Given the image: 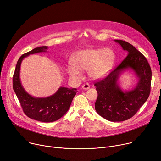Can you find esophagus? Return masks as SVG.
I'll use <instances>...</instances> for the list:
<instances>
[{
	"label": "esophagus",
	"mask_w": 161,
	"mask_h": 161,
	"mask_svg": "<svg viewBox=\"0 0 161 161\" xmlns=\"http://www.w3.org/2000/svg\"><path fill=\"white\" fill-rule=\"evenodd\" d=\"M90 88V85L88 83H86L82 85V89L84 90H87Z\"/></svg>",
	"instance_id": "esophagus-1"
}]
</instances>
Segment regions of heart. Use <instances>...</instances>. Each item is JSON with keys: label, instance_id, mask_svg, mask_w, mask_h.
<instances>
[{"label": "heart", "instance_id": "b5f03b06", "mask_svg": "<svg viewBox=\"0 0 161 161\" xmlns=\"http://www.w3.org/2000/svg\"><path fill=\"white\" fill-rule=\"evenodd\" d=\"M114 60L115 53L108 47L80 50L73 56L67 72L70 78L76 81L83 78L82 70H87L91 78L100 80L108 74Z\"/></svg>", "mask_w": 161, "mask_h": 161}]
</instances>
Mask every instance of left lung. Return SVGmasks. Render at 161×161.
I'll return each mask as SVG.
<instances>
[{
	"label": "left lung",
	"instance_id": "1",
	"mask_svg": "<svg viewBox=\"0 0 161 161\" xmlns=\"http://www.w3.org/2000/svg\"><path fill=\"white\" fill-rule=\"evenodd\" d=\"M128 53L124 60L103 80L95 83L97 113L110 121H123L133 117L149 97L152 81L150 66L144 55L128 42L114 40ZM132 69L138 79L134 89L123 91L118 82L126 69Z\"/></svg>",
	"mask_w": 161,
	"mask_h": 161
}]
</instances>
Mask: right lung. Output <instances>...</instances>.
Masks as SVG:
<instances>
[{"mask_svg":"<svg viewBox=\"0 0 161 161\" xmlns=\"http://www.w3.org/2000/svg\"><path fill=\"white\" fill-rule=\"evenodd\" d=\"M47 46H42L22 54L17 62L13 77V90L25 114L31 119L45 123L55 121L64 116L69 109L72 101L78 92L76 89L61 86L52 96L35 97L25 91L20 79L22 60L30 54L47 52Z\"/></svg>","mask_w":161,"mask_h":161,"instance_id":"add662e5","label":"right lung"}]
</instances>
